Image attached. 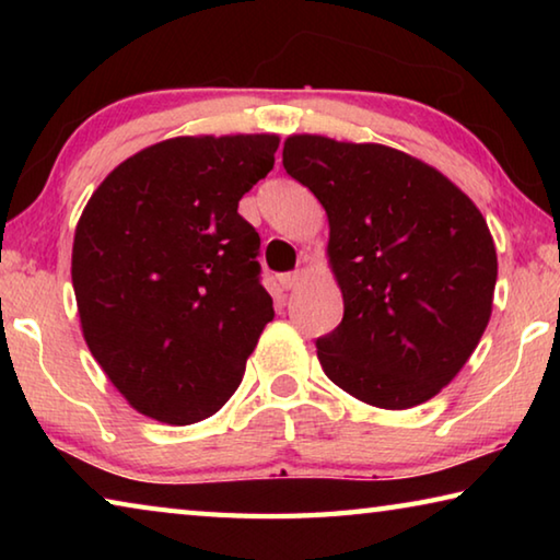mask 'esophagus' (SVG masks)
<instances>
[{"label": "esophagus", "instance_id": "esophagus-1", "mask_svg": "<svg viewBox=\"0 0 560 560\" xmlns=\"http://www.w3.org/2000/svg\"><path fill=\"white\" fill-rule=\"evenodd\" d=\"M303 279H306V271H291V273H281L279 283H281V289L291 291V289H296Z\"/></svg>", "mask_w": 560, "mask_h": 560}]
</instances>
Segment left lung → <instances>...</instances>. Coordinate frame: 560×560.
Masks as SVG:
<instances>
[{
	"instance_id": "obj_1",
	"label": "left lung",
	"mask_w": 560,
	"mask_h": 560,
	"mask_svg": "<svg viewBox=\"0 0 560 560\" xmlns=\"http://www.w3.org/2000/svg\"><path fill=\"white\" fill-rule=\"evenodd\" d=\"M283 167L328 217L343 320L316 340L324 373L383 410L450 385L491 318L497 246L485 214L422 160L381 143L299 132Z\"/></svg>"
}]
</instances>
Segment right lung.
I'll return each mask as SVG.
<instances>
[{
  "label": "right lung",
  "mask_w": 560,
  "mask_h": 560,
  "mask_svg": "<svg viewBox=\"0 0 560 560\" xmlns=\"http://www.w3.org/2000/svg\"><path fill=\"white\" fill-rule=\"evenodd\" d=\"M277 132L179 136L113 170L75 224L71 281L86 346L150 420L212 417L273 318L259 234L236 212Z\"/></svg>",
  "instance_id": "right-lung-1"
}]
</instances>
